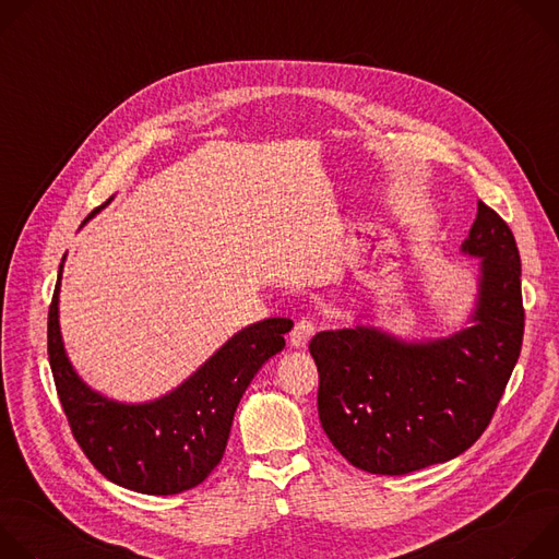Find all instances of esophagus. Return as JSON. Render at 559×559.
Returning a JSON list of instances; mask_svg holds the SVG:
<instances>
[{
  "mask_svg": "<svg viewBox=\"0 0 559 559\" xmlns=\"http://www.w3.org/2000/svg\"><path fill=\"white\" fill-rule=\"evenodd\" d=\"M313 334H316V323L311 321V318H300V321H296L294 330L289 332V343L296 349H305Z\"/></svg>",
  "mask_w": 559,
  "mask_h": 559,
  "instance_id": "esophagus-1",
  "label": "esophagus"
}]
</instances>
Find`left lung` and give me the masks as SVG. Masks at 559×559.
Listing matches in <instances>:
<instances>
[{
  "label": "left lung",
  "instance_id": "left-lung-1",
  "mask_svg": "<svg viewBox=\"0 0 559 559\" xmlns=\"http://www.w3.org/2000/svg\"><path fill=\"white\" fill-rule=\"evenodd\" d=\"M462 250L480 257L473 325L433 343H401L369 328L309 341L318 418L354 466L407 475L464 453L489 427L524 336L522 265L507 221L485 201Z\"/></svg>",
  "mask_w": 559,
  "mask_h": 559
}]
</instances>
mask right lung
Here are the masks:
<instances>
[{
	"mask_svg": "<svg viewBox=\"0 0 559 559\" xmlns=\"http://www.w3.org/2000/svg\"><path fill=\"white\" fill-rule=\"evenodd\" d=\"M59 281L61 267L48 309V360L76 444L110 483L136 493L175 496L201 485L225 453L248 384L285 347L283 334L294 323L289 318L254 323L162 401L119 405L91 391L66 358L57 321Z\"/></svg>",
	"mask_w": 559,
	"mask_h": 559,
	"instance_id": "add662e5",
	"label": "right lung"
}]
</instances>
